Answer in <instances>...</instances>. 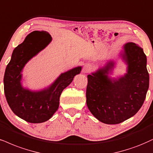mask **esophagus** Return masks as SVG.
<instances>
[{"label":"esophagus","mask_w":153,"mask_h":153,"mask_svg":"<svg viewBox=\"0 0 153 153\" xmlns=\"http://www.w3.org/2000/svg\"><path fill=\"white\" fill-rule=\"evenodd\" d=\"M91 66L90 65H85L84 68H83V72L84 73H88V71H91Z\"/></svg>","instance_id":"esophagus-1"}]
</instances>
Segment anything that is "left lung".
I'll use <instances>...</instances> for the list:
<instances>
[{"mask_svg": "<svg viewBox=\"0 0 153 153\" xmlns=\"http://www.w3.org/2000/svg\"><path fill=\"white\" fill-rule=\"evenodd\" d=\"M120 55L128 66L123 76H108L116 64L113 60L87 76L88 108L105 124L120 123L134 116L144 103L149 88L147 57L143 49L135 43L128 42Z\"/></svg>", "mask_w": 153, "mask_h": 153, "instance_id": "left-lung-1", "label": "left lung"}]
</instances>
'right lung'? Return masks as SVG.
Masks as SVG:
<instances>
[{
	"instance_id": "1",
	"label": "right lung",
	"mask_w": 153,
	"mask_h": 153,
	"mask_svg": "<svg viewBox=\"0 0 153 153\" xmlns=\"http://www.w3.org/2000/svg\"><path fill=\"white\" fill-rule=\"evenodd\" d=\"M52 37L46 31H34L13 50L5 69L4 92L9 106L16 116L32 123H40L52 118L57 111L62 91L82 71L77 67L62 73L48 88L31 91L22 85V69L33 56L46 48Z\"/></svg>"
}]
</instances>
